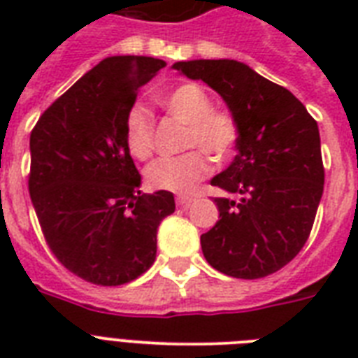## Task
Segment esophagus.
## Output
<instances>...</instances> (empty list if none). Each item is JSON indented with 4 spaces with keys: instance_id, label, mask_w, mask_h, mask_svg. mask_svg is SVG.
Instances as JSON below:
<instances>
[{
    "instance_id": "1",
    "label": "esophagus",
    "mask_w": 358,
    "mask_h": 358,
    "mask_svg": "<svg viewBox=\"0 0 358 358\" xmlns=\"http://www.w3.org/2000/svg\"><path fill=\"white\" fill-rule=\"evenodd\" d=\"M191 202H193V196H178V199H176V204H178L180 208L189 206Z\"/></svg>"
}]
</instances>
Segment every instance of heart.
<instances>
[{
	"label": "heart",
	"instance_id": "obj_1",
	"mask_svg": "<svg viewBox=\"0 0 358 358\" xmlns=\"http://www.w3.org/2000/svg\"><path fill=\"white\" fill-rule=\"evenodd\" d=\"M157 103L173 119L185 124L184 148H201L215 162H227L238 145V122L229 111L213 109L212 98L196 83H182L157 96ZM126 145L137 159L154 152V124L146 109L135 106L126 115ZM210 173V162L200 150L178 157H163L146 169V182L154 189L189 193Z\"/></svg>",
	"mask_w": 358,
	"mask_h": 358
}]
</instances>
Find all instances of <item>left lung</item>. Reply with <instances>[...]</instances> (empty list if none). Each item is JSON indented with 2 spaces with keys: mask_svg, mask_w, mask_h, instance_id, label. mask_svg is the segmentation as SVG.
I'll use <instances>...</instances> for the list:
<instances>
[{
  "mask_svg": "<svg viewBox=\"0 0 358 358\" xmlns=\"http://www.w3.org/2000/svg\"><path fill=\"white\" fill-rule=\"evenodd\" d=\"M202 80L238 122V154L212 178L219 221L201 236L204 258L236 278H262L297 256L310 236L323 195L325 171L317 122L284 87L234 59L173 64Z\"/></svg>",
  "mask_w": 358,
  "mask_h": 358,
  "instance_id": "obj_1",
  "label": "left lung"
}]
</instances>
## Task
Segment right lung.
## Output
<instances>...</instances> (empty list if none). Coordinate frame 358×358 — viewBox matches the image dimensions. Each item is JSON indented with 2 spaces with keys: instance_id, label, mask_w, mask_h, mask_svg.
Segmentation results:
<instances>
[{
  "instance_id": "add662e5",
  "label": "right lung",
  "mask_w": 358,
  "mask_h": 358,
  "mask_svg": "<svg viewBox=\"0 0 358 358\" xmlns=\"http://www.w3.org/2000/svg\"><path fill=\"white\" fill-rule=\"evenodd\" d=\"M165 61L115 55L78 80L31 131L29 195L50 249L69 271L120 286L156 260V234L174 212L171 191L141 193L126 115Z\"/></svg>"
}]
</instances>
